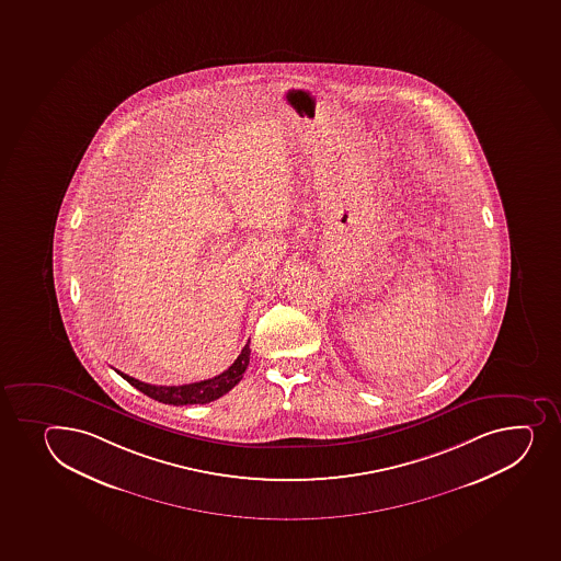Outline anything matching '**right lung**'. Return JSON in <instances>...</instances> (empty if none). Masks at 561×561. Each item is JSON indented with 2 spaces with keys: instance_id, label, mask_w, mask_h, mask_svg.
Masks as SVG:
<instances>
[{
  "instance_id": "obj_1",
  "label": "right lung",
  "mask_w": 561,
  "mask_h": 561,
  "mask_svg": "<svg viewBox=\"0 0 561 561\" xmlns=\"http://www.w3.org/2000/svg\"><path fill=\"white\" fill-rule=\"evenodd\" d=\"M249 363L250 346L247 344L241 350V355L220 376L211 377V379H206V381L182 385V387H157V385L138 381V379H134V377L127 376V374H122L119 370L116 371L125 381L130 382L134 388H138L139 392H144L145 396L157 399L160 403L180 407V404L209 403V401H215L220 396L230 392L231 388L236 387L237 382L243 379V374L249 368Z\"/></svg>"
}]
</instances>
